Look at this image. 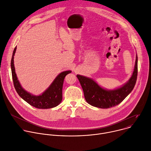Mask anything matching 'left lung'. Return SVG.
<instances>
[{"label": "left lung", "mask_w": 151, "mask_h": 151, "mask_svg": "<svg viewBox=\"0 0 151 151\" xmlns=\"http://www.w3.org/2000/svg\"><path fill=\"white\" fill-rule=\"evenodd\" d=\"M137 60L136 55L134 69L129 80L121 87L113 90L101 88L91 78L77 75L87 103L93 107L101 109H109L120 104L131 93L136 85L137 77Z\"/></svg>", "instance_id": "obj_1"}]
</instances>
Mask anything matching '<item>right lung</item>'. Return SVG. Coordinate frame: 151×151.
Masks as SVG:
<instances>
[{"label": "right lung", "instance_id": "add662e5", "mask_svg": "<svg viewBox=\"0 0 151 151\" xmlns=\"http://www.w3.org/2000/svg\"><path fill=\"white\" fill-rule=\"evenodd\" d=\"M16 49L17 47H15L12 53L11 66L14 85L17 92L26 102L37 109H51L58 106L62 100V88L64 78L67 74L71 73V71H65L60 73L41 95L38 96L32 95L22 87L17 77L14 64V56Z\"/></svg>", "mask_w": 151, "mask_h": 151}]
</instances>
